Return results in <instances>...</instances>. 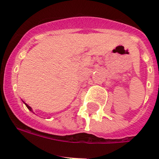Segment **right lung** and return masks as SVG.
<instances>
[{
  "instance_id": "add662e5",
  "label": "right lung",
  "mask_w": 159,
  "mask_h": 159,
  "mask_svg": "<svg viewBox=\"0 0 159 159\" xmlns=\"http://www.w3.org/2000/svg\"><path fill=\"white\" fill-rule=\"evenodd\" d=\"M24 103H25V105H26V107H28V109H29V111H30L33 112V111H32V107H29V105H28V104H27V103H25V102H24Z\"/></svg>"
}]
</instances>
